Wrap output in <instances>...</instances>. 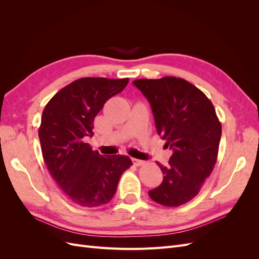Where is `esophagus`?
Returning <instances> with one entry per match:
<instances>
[{"label": "esophagus", "mask_w": 259, "mask_h": 259, "mask_svg": "<svg viewBox=\"0 0 259 259\" xmlns=\"http://www.w3.org/2000/svg\"><path fill=\"white\" fill-rule=\"evenodd\" d=\"M132 161H133V163H134V165H136V166H140V165H144V164H145V161H143V160H138V159H133Z\"/></svg>", "instance_id": "34e87169"}]
</instances>
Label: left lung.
I'll list each match as a JSON object with an SVG mask.
<instances>
[{"instance_id": "1", "label": "left lung", "mask_w": 259, "mask_h": 259, "mask_svg": "<svg viewBox=\"0 0 259 259\" xmlns=\"http://www.w3.org/2000/svg\"><path fill=\"white\" fill-rule=\"evenodd\" d=\"M151 105L158 134L173 150L168 166L156 162L163 182L149 191L161 205L175 207L200 192L217 161L222 123L206 95L175 76L133 81Z\"/></svg>"}]
</instances>
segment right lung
<instances>
[{"instance_id": "add662e5", "label": "right lung", "mask_w": 259, "mask_h": 259, "mask_svg": "<svg viewBox=\"0 0 259 259\" xmlns=\"http://www.w3.org/2000/svg\"><path fill=\"white\" fill-rule=\"evenodd\" d=\"M125 79L82 77L68 84L45 106L38 127L43 159L51 176L75 204L97 207L110 201L121 175L133 165L126 155H100L89 144L94 119Z\"/></svg>"}]
</instances>
